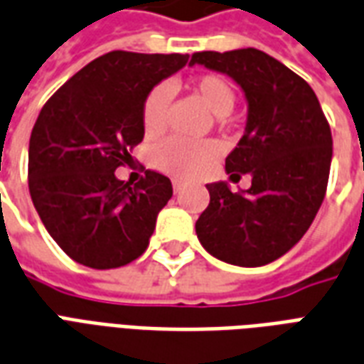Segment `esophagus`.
Wrapping results in <instances>:
<instances>
[{
    "instance_id": "obj_1",
    "label": "esophagus",
    "mask_w": 364,
    "mask_h": 364,
    "mask_svg": "<svg viewBox=\"0 0 364 364\" xmlns=\"http://www.w3.org/2000/svg\"><path fill=\"white\" fill-rule=\"evenodd\" d=\"M172 190H174V193L182 192V182H178V180H174V182H172Z\"/></svg>"
}]
</instances>
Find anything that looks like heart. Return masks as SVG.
<instances>
[{
	"instance_id": "1",
	"label": "heart",
	"mask_w": 364,
	"mask_h": 364,
	"mask_svg": "<svg viewBox=\"0 0 364 364\" xmlns=\"http://www.w3.org/2000/svg\"><path fill=\"white\" fill-rule=\"evenodd\" d=\"M190 91L213 116H227L235 106V91L225 77L217 73H203L190 79ZM168 105V92L164 87H155L143 102V132L156 135L163 132L164 110ZM219 147L213 141H186L171 137L155 149V166L168 176L180 180H192L209 171L219 159Z\"/></svg>"
}]
</instances>
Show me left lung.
Listing matches in <instances>:
<instances>
[{
	"label": "left lung",
	"instance_id": "8db88e82",
	"mask_svg": "<svg viewBox=\"0 0 364 364\" xmlns=\"http://www.w3.org/2000/svg\"><path fill=\"white\" fill-rule=\"evenodd\" d=\"M232 77L248 100L246 132L225 159L230 178L252 186L230 192L209 184V205L196 221L201 246L227 264L266 266L299 242L322 205L331 164V129L310 85L256 48L196 52L190 65Z\"/></svg>",
	"mask_w": 364,
	"mask_h": 364
}]
</instances>
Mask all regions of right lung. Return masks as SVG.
I'll return each instance as SVG.
<instances>
[{"mask_svg":"<svg viewBox=\"0 0 364 364\" xmlns=\"http://www.w3.org/2000/svg\"><path fill=\"white\" fill-rule=\"evenodd\" d=\"M188 54L100 55L48 98L28 143V190L44 227L77 264L127 266L149 246L171 180L145 171L137 184L114 176L143 141L141 110L156 83Z\"/></svg>","mask_w":364,"mask_h":364,"instance_id":"obj_1","label":"right lung"}]
</instances>
